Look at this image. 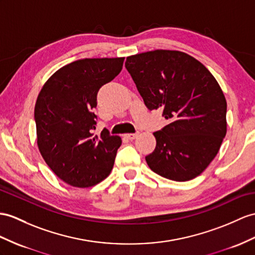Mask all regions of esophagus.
<instances>
[{
  "instance_id": "1",
  "label": "esophagus",
  "mask_w": 255,
  "mask_h": 255,
  "mask_svg": "<svg viewBox=\"0 0 255 255\" xmlns=\"http://www.w3.org/2000/svg\"><path fill=\"white\" fill-rule=\"evenodd\" d=\"M137 133H129V134H124V137L128 138V139H134L137 137Z\"/></svg>"
}]
</instances>
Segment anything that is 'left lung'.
<instances>
[{"label":"left lung","mask_w":255,"mask_h":255,"mask_svg":"<svg viewBox=\"0 0 255 255\" xmlns=\"http://www.w3.org/2000/svg\"><path fill=\"white\" fill-rule=\"evenodd\" d=\"M126 68L146 107L161 109L169 120L153 133L149 167L176 182L200 175L219 152L227 127V103L212 73L190 55L166 49L128 56Z\"/></svg>","instance_id":"1"}]
</instances>
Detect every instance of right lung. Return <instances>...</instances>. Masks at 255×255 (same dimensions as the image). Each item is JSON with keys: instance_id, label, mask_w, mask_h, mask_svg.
I'll return each mask as SVG.
<instances>
[{"instance_id": "add662e5", "label": "right lung", "mask_w": 255, "mask_h": 255, "mask_svg": "<svg viewBox=\"0 0 255 255\" xmlns=\"http://www.w3.org/2000/svg\"><path fill=\"white\" fill-rule=\"evenodd\" d=\"M124 57L84 58L56 71L34 107L38 147L46 164L73 187H91L114 167L119 136L95 129L97 93L122 70Z\"/></svg>"}]
</instances>
